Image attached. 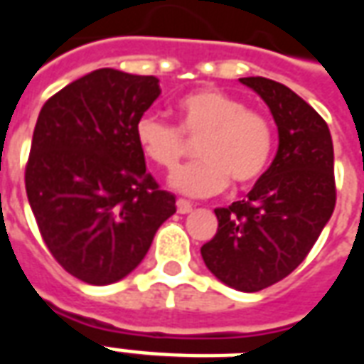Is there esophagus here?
I'll return each instance as SVG.
<instances>
[{
  "label": "esophagus",
  "mask_w": 364,
  "mask_h": 364,
  "mask_svg": "<svg viewBox=\"0 0 364 364\" xmlns=\"http://www.w3.org/2000/svg\"><path fill=\"white\" fill-rule=\"evenodd\" d=\"M191 210H193V205H191L189 200H185V198H179V200H177V213L189 214Z\"/></svg>",
  "instance_id": "34e87169"
}]
</instances>
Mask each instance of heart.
Segmentation results:
<instances>
[{
  "label": "heart",
  "mask_w": 364,
  "mask_h": 364,
  "mask_svg": "<svg viewBox=\"0 0 364 364\" xmlns=\"http://www.w3.org/2000/svg\"><path fill=\"white\" fill-rule=\"evenodd\" d=\"M177 127L156 114H142L134 138L144 158L171 171L187 150V140H200L203 161L179 167L169 185L187 197H210L228 187H247L259 179L273 156L274 132L261 112L247 111L244 101L218 90H198L175 103Z\"/></svg>",
  "instance_id": "b5f03b06"
}]
</instances>
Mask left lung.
<instances>
[{
  "label": "left lung",
  "instance_id": "obj_1",
  "mask_svg": "<svg viewBox=\"0 0 364 364\" xmlns=\"http://www.w3.org/2000/svg\"><path fill=\"white\" fill-rule=\"evenodd\" d=\"M240 83L269 107L279 150L244 200L214 210L218 230L200 255L218 281L257 292L292 273L331 218L333 142L326 120L287 85L267 77Z\"/></svg>",
  "mask_w": 364,
  "mask_h": 364
}]
</instances>
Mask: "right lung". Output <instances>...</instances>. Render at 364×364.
<instances>
[{
	"label": "right lung",
	"instance_id": "1",
	"mask_svg": "<svg viewBox=\"0 0 364 364\" xmlns=\"http://www.w3.org/2000/svg\"><path fill=\"white\" fill-rule=\"evenodd\" d=\"M161 93L154 75L101 68L50 97L36 120L25 187L54 259L90 284L134 271L175 197L146 171L136 120Z\"/></svg>",
	"mask_w": 364,
	"mask_h": 364
}]
</instances>
